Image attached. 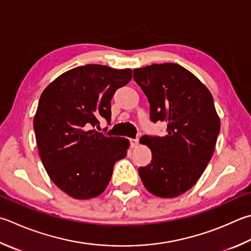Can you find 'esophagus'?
Wrapping results in <instances>:
<instances>
[{"label": "esophagus", "mask_w": 251, "mask_h": 251, "mask_svg": "<svg viewBox=\"0 0 251 251\" xmlns=\"http://www.w3.org/2000/svg\"><path fill=\"white\" fill-rule=\"evenodd\" d=\"M130 144L132 148H136L139 144V140L138 139H130Z\"/></svg>", "instance_id": "1"}]
</instances>
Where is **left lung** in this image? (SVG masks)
<instances>
[{"instance_id": "8db88e82", "label": "left lung", "mask_w": 251, "mask_h": 251, "mask_svg": "<svg viewBox=\"0 0 251 251\" xmlns=\"http://www.w3.org/2000/svg\"><path fill=\"white\" fill-rule=\"evenodd\" d=\"M148 97L151 121L167 125L166 135L141 138L152 160L139 168L144 187L154 196L175 198L199 180L214 153L221 122L211 93L195 75L176 63L133 70Z\"/></svg>"}]
</instances>
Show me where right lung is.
I'll return each mask as SVG.
<instances>
[{
    "mask_svg": "<svg viewBox=\"0 0 251 251\" xmlns=\"http://www.w3.org/2000/svg\"><path fill=\"white\" fill-rule=\"evenodd\" d=\"M130 69L87 64L55 78L42 92L34 118L38 151L55 186L86 200L105 191L117 160L129 141L107 136L93 127L111 119V98L131 81Z\"/></svg>",
    "mask_w": 251,
    "mask_h": 251,
    "instance_id": "obj_1",
    "label": "right lung"
}]
</instances>
